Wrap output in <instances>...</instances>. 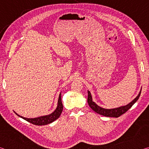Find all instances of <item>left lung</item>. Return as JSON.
Returning <instances> with one entry per match:
<instances>
[{"label": "left lung", "mask_w": 149, "mask_h": 149, "mask_svg": "<svg viewBox=\"0 0 149 149\" xmlns=\"http://www.w3.org/2000/svg\"><path fill=\"white\" fill-rule=\"evenodd\" d=\"M141 93V89L137 97H136L132 102H130L129 104H127V105L122 106V107H120L114 108H104L100 107V106L97 105L95 102L93 101V97H92L91 93L89 91H88L87 102L88 104H89L91 108L93 111H95V112L98 113V114L104 116H107V117L118 118L127 112V111L129 110L136 102H137V100L139 99V98L140 97Z\"/></svg>", "instance_id": "left-lung-1"}]
</instances>
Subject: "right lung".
I'll return each instance as SVG.
<instances>
[{
  "label": "right lung",
  "instance_id": "right-lung-1",
  "mask_svg": "<svg viewBox=\"0 0 149 149\" xmlns=\"http://www.w3.org/2000/svg\"><path fill=\"white\" fill-rule=\"evenodd\" d=\"M62 110H63V105L61 100V93H60L59 95L58 100L57 107L56 108V109L54 110V112H52L51 114H48V115H45V116H39L37 118H28L23 117L22 116H19V114H17L16 112H14V113L17 116H18L19 117L23 118L24 120L27 121L28 122L33 123V124L37 125H42L49 124V123L53 122L54 121L57 120L58 118L60 117V116L61 115Z\"/></svg>",
  "mask_w": 149,
  "mask_h": 149
}]
</instances>
